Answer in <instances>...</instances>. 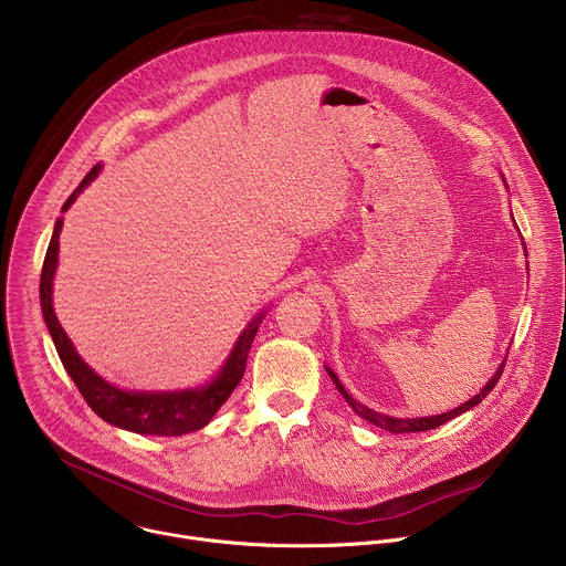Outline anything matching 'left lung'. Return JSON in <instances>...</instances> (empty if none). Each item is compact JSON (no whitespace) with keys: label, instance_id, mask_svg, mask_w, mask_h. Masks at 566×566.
Here are the masks:
<instances>
[{"label":"left lung","instance_id":"1","mask_svg":"<svg viewBox=\"0 0 566 566\" xmlns=\"http://www.w3.org/2000/svg\"><path fill=\"white\" fill-rule=\"evenodd\" d=\"M524 251H526V247H524ZM504 365H506V360L500 365V369H497V371H495V376L486 382V387H483L476 396H472L468 402H463V406H459V408H454V410H450V412H446V415L423 417V419H394V417H387V415L374 412V410H369V408L360 406V402H358L356 398H352V396L347 394V389L343 387V382L338 380V376H336L329 367H327V371H329V376H332L334 385L338 387V391L345 396V400L349 402L352 410H354L358 417H363L365 421H369V423H374V426H378V428H382V430H387V432H391V434H406V432H426V430H434V428H439V426L448 423L450 419H454V417L463 415L465 410H470V408L479 406V402H481L483 398H486V396L493 391V387L497 385V380H500V376H502V371H504Z\"/></svg>","mask_w":566,"mask_h":566}]
</instances>
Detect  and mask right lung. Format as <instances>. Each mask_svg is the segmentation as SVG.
Here are the masks:
<instances>
[{"label":"right lung","mask_w":566,"mask_h":566,"mask_svg":"<svg viewBox=\"0 0 566 566\" xmlns=\"http://www.w3.org/2000/svg\"><path fill=\"white\" fill-rule=\"evenodd\" d=\"M101 164L94 166L87 177L80 181V186L71 192V197L64 201L62 212L71 208V203L77 199L101 172ZM60 230L62 219L55 221L42 277H40V302H42V315L49 327V334L53 338V345L57 349V356L80 389L85 396L87 406L107 423L136 432V434H156V437H181L195 430H201L210 423V419L217 415V410L228 400L237 382L241 380L247 371V358L251 352V345L255 340V334L260 329L262 315H258L251 325L239 336L234 349L230 352L226 365L203 387L197 389H181V391H127L116 385H109L105 378H101L83 358L77 356L73 343L60 327V322L53 311V275L57 266V247H60Z\"/></svg>","instance_id":"1"}]
</instances>
